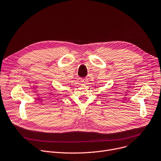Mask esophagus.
Instances as JSON below:
<instances>
[{
    "label": "esophagus",
    "instance_id": "esophagus-1",
    "mask_svg": "<svg viewBox=\"0 0 161 161\" xmlns=\"http://www.w3.org/2000/svg\"><path fill=\"white\" fill-rule=\"evenodd\" d=\"M87 81H87V79H86V78L81 79V82L82 83H83V84H86Z\"/></svg>",
    "mask_w": 161,
    "mask_h": 161
}]
</instances>
